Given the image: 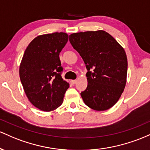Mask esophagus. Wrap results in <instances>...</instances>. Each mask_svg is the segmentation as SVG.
Instances as JSON below:
<instances>
[{"label": "esophagus", "mask_w": 150, "mask_h": 150, "mask_svg": "<svg viewBox=\"0 0 150 150\" xmlns=\"http://www.w3.org/2000/svg\"><path fill=\"white\" fill-rule=\"evenodd\" d=\"M76 81H77L76 80H71L70 81L71 83V84H75L76 83Z\"/></svg>", "instance_id": "1"}]
</instances>
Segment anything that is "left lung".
Returning <instances> with one entry per match:
<instances>
[{"label": "left lung", "mask_w": 150, "mask_h": 150, "mask_svg": "<svg viewBox=\"0 0 150 150\" xmlns=\"http://www.w3.org/2000/svg\"><path fill=\"white\" fill-rule=\"evenodd\" d=\"M69 42L88 71V86L81 93L84 103L98 111L110 108L125 86L127 59L124 49L103 30L73 33Z\"/></svg>", "instance_id": "left-lung-1"}]
</instances>
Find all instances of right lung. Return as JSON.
Segmentation results:
<instances>
[{
  "mask_svg": "<svg viewBox=\"0 0 150 150\" xmlns=\"http://www.w3.org/2000/svg\"><path fill=\"white\" fill-rule=\"evenodd\" d=\"M68 35L54 33L35 38L25 50L20 78L29 100L40 110L51 111L62 105L69 84L63 80L59 53Z\"/></svg>",
  "mask_w": 150,
  "mask_h": 150,
  "instance_id": "right-lung-1",
  "label": "right lung"
}]
</instances>
